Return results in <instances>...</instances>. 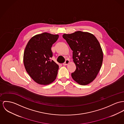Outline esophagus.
Here are the masks:
<instances>
[{"label":"esophagus","instance_id":"obj_1","mask_svg":"<svg viewBox=\"0 0 124 124\" xmlns=\"http://www.w3.org/2000/svg\"><path fill=\"white\" fill-rule=\"evenodd\" d=\"M69 60H68V59H67V60H66V61L63 64V65L64 66H66V65H67L68 64H69Z\"/></svg>","mask_w":124,"mask_h":124}]
</instances>
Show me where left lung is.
Instances as JSON below:
<instances>
[{"label": "left lung", "instance_id": "left-lung-1", "mask_svg": "<svg viewBox=\"0 0 124 124\" xmlns=\"http://www.w3.org/2000/svg\"><path fill=\"white\" fill-rule=\"evenodd\" d=\"M63 37L73 50L76 68L71 74L72 78L81 85L90 84L95 78L102 64L103 52L99 42L93 34L81 31L64 34Z\"/></svg>", "mask_w": 124, "mask_h": 124}]
</instances>
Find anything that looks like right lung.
Masks as SVG:
<instances>
[{"mask_svg":"<svg viewBox=\"0 0 124 124\" xmlns=\"http://www.w3.org/2000/svg\"><path fill=\"white\" fill-rule=\"evenodd\" d=\"M58 38V35L44 32L31 39L25 48V68L29 75L39 84L47 85L57 77L59 66L51 59L53 56L51 48Z\"/></svg>","mask_w":124,"mask_h":124,"instance_id":"1","label":"right lung"}]
</instances>
